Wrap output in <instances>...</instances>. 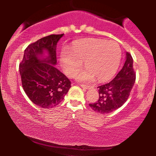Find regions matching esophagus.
I'll return each instance as SVG.
<instances>
[{
	"instance_id": "34e87169",
	"label": "esophagus",
	"mask_w": 156,
	"mask_h": 156,
	"mask_svg": "<svg viewBox=\"0 0 156 156\" xmlns=\"http://www.w3.org/2000/svg\"><path fill=\"white\" fill-rule=\"evenodd\" d=\"M80 87H82V88H83L84 89H89V86L88 85H86V84H80Z\"/></svg>"
}]
</instances>
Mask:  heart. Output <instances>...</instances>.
I'll return each mask as SVG.
<instances>
[{"label": "heart", "mask_w": 156, "mask_h": 156, "mask_svg": "<svg viewBox=\"0 0 156 156\" xmlns=\"http://www.w3.org/2000/svg\"><path fill=\"white\" fill-rule=\"evenodd\" d=\"M121 56V48L115 41L89 39L73 44L70 51L63 50L60 60L69 76H76L84 62L87 69L78 75V80L91 81L96 78L98 81H105L112 78L117 72Z\"/></svg>", "instance_id": "heart-1"}]
</instances>
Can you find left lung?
Segmentation results:
<instances>
[{"mask_svg":"<svg viewBox=\"0 0 156 156\" xmlns=\"http://www.w3.org/2000/svg\"><path fill=\"white\" fill-rule=\"evenodd\" d=\"M133 58L126 53L124 66L112 81L98 87L99 99L89 105L94 112L108 114L120 108L129 98L134 82L136 73L133 66Z\"/></svg>","mask_w":156,"mask_h":156,"instance_id":"8db88e82","label":"left lung"}]
</instances>
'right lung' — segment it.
Here are the masks:
<instances>
[{"instance_id": "obj_1", "label": "right lung", "mask_w": 156, "mask_h": 156, "mask_svg": "<svg viewBox=\"0 0 156 156\" xmlns=\"http://www.w3.org/2000/svg\"><path fill=\"white\" fill-rule=\"evenodd\" d=\"M63 35L51 34L30 44L19 64L25 92L41 108H51L59 104L71 87L69 78L54 66L57 62V42ZM44 50L48 55L43 58Z\"/></svg>"}]
</instances>
